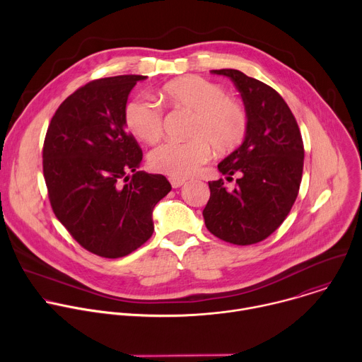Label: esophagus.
<instances>
[{
	"instance_id": "esophagus-1",
	"label": "esophagus",
	"mask_w": 362,
	"mask_h": 362,
	"mask_svg": "<svg viewBox=\"0 0 362 362\" xmlns=\"http://www.w3.org/2000/svg\"><path fill=\"white\" fill-rule=\"evenodd\" d=\"M169 180H170V183H172V186H173L175 189H177V187H180V186H183V185L186 183L185 179H177V177H170Z\"/></svg>"
}]
</instances>
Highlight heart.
Segmentation results:
<instances>
[{
	"instance_id": "1",
	"label": "heart",
	"mask_w": 362,
	"mask_h": 362,
	"mask_svg": "<svg viewBox=\"0 0 362 362\" xmlns=\"http://www.w3.org/2000/svg\"><path fill=\"white\" fill-rule=\"evenodd\" d=\"M159 95L169 106L190 113V139L166 141L154 148L148 156L153 170L177 179L189 177L209 159L212 147L216 153H228L245 139L246 113L219 84L199 76H183L165 84ZM124 119L133 136L144 143H154L162 136L163 115L151 101L132 100Z\"/></svg>"
}]
</instances>
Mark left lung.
Here are the masks:
<instances>
[{
	"label": "left lung",
	"instance_id": "1",
	"mask_svg": "<svg viewBox=\"0 0 362 362\" xmlns=\"http://www.w3.org/2000/svg\"><path fill=\"white\" fill-rule=\"evenodd\" d=\"M211 73L229 77L240 93L247 129L242 144L218 165L226 180L238 175L236 187L229 190L222 179L209 182L204 225L225 242L257 243L281 226L298 196L300 132L285 100L268 84L233 69Z\"/></svg>",
	"mask_w": 362,
	"mask_h": 362
}]
</instances>
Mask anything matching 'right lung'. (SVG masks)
<instances>
[{
    "instance_id": "1",
    "label": "right lung",
    "mask_w": 362,
    "mask_h": 362,
    "mask_svg": "<svg viewBox=\"0 0 362 362\" xmlns=\"http://www.w3.org/2000/svg\"><path fill=\"white\" fill-rule=\"evenodd\" d=\"M146 78L127 74L83 86L62 103L44 140L51 208L84 249L110 259L151 236L154 206L172 189L163 175L136 170L143 153L126 132L129 94Z\"/></svg>"
}]
</instances>
